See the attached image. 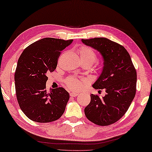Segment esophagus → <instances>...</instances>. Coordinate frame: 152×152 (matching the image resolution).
Instances as JSON below:
<instances>
[{"label":"esophagus","mask_w":152,"mask_h":152,"mask_svg":"<svg viewBox=\"0 0 152 152\" xmlns=\"http://www.w3.org/2000/svg\"><path fill=\"white\" fill-rule=\"evenodd\" d=\"M78 95V93H75V92H72L69 93V96H70V97H76Z\"/></svg>","instance_id":"1"}]
</instances>
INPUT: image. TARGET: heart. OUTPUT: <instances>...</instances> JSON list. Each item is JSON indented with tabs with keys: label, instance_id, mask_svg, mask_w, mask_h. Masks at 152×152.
<instances>
[{
	"label": "heart",
	"instance_id": "b5f03b06",
	"mask_svg": "<svg viewBox=\"0 0 152 152\" xmlns=\"http://www.w3.org/2000/svg\"><path fill=\"white\" fill-rule=\"evenodd\" d=\"M78 53L81 61L88 62L91 65H92L97 59L95 52L87 46H81L78 49ZM86 83L87 81L85 79H78L74 77H69L65 80V84L67 87L72 90H78Z\"/></svg>",
	"mask_w": 152,
	"mask_h": 152
}]
</instances>
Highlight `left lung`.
<instances>
[{"instance_id": "8db88e82", "label": "left lung", "mask_w": 152, "mask_h": 152, "mask_svg": "<svg viewBox=\"0 0 152 152\" xmlns=\"http://www.w3.org/2000/svg\"><path fill=\"white\" fill-rule=\"evenodd\" d=\"M82 42L102 55V72L93 87L105 88L107 93L102 98L91 94L85 115L99 126L114 124L125 114L135 96L136 69L128 51L118 43L106 38L82 39Z\"/></svg>"}]
</instances>
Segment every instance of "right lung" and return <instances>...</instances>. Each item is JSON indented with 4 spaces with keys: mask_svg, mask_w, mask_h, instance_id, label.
<instances>
[{
    "mask_svg": "<svg viewBox=\"0 0 152 152\" xmlns=\"http://www.w3.org/2000/svg\"><path fill=\"white\" fill-rule=\"evenodd\" d=\"M72 41L42 38L26 48L18 59L14 77L17 99L24 114L32 121L50 122L64 113L69 93L62 87L47 92V74L56 69L61 52Z\"/></svg>",
    "mask_w": 152,
    "mask_h": 152,
    "instance_id": "obj_1",
    "label": "right lung"
}]
</instances>
